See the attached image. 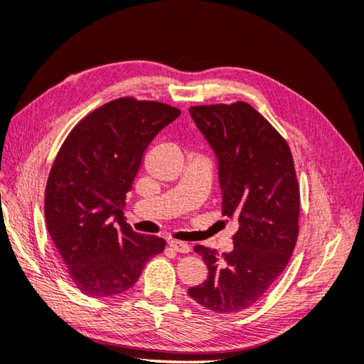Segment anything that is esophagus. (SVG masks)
<instances>
[{
    "mask_svg": "<svg viewBox=\"0 0 364 364\" xmlns=\"http://www.w3.org/2000/svg\"><path fill=\"white\" fill-rule=\"evenodd\" d=\"M168 246H170L173 250L179 252V253H190V250H191L188 245L183 243V241H179V240H171V241H168Z\"/></svg>",
    "mask_w": 364,
    "mask_h": 364,
    "instance_id": "34e87169",
    "label": "esophagus"
}]
</instances>
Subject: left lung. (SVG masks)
I'll return each instance as SVG.
<instances>
[{
  "mask_svg": "<svg viewBox=\"0 0 364 364\" xmlns=\"http://www.w3.org/2000/svg\"><path fill=\"white\" fill-rule=\"evenodd\" d=\"M190 114L218 158L222 211L234 218V250L197 245L208 278L188 289L208 310L229 314L257 304L287 266L299 235L301 193L291 150L249 103L191 106Z\"/></svg>",
  "mask_w": 364,
  "mask_h": 364,
  "instance_id": "left-lung-1",
  "label": "left lung"
}]
</instances>
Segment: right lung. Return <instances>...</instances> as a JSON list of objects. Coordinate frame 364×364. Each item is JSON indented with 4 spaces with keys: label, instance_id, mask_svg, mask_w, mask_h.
I'll list each match as a JSON object with an SVG mask.
<instances>
[{
    "label": "right lung",
    "instance_id": "right-lung-1",
    "mask_svg": "<svg viewBox=\"0 0 364 364\" xmlns=\"http://www.w3.org/2000/svg\"><path fill=\"white\" fill-rule=\"evenodd\" d=\"M181 115L161 102L121 97L77 123L54 159L46 220L73 284L91 297L124 293L165 240L141 235L123 208L147 146Z\"/></svg>",
    "mask_w": 364,
    "mask_h": 364
}]
</instances>
